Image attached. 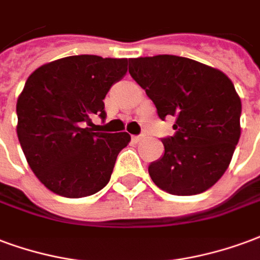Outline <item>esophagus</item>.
<instances>
[{"mask_svg":"<svg viewBox=\"0 0 260 260\" xmlns=\"http://www.w3.org/2000/svg\"><path fill=\"white\" fill-rule=\"evenodd\" d=\"M143 138H144V136H133L132 137V141L133 143H140V141H143Z\"/></svg>","mask_w":260,"mask_h":260,"instance_id":"esophagus-1","label":"esophagus"}]
</instances>
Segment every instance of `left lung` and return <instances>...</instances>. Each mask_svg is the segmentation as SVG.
<instances>
[{"instance_id":"1","label":"left lung","mask_w":260,"mask_h":260,"mask_svg":"<svg viewBox=\"0 0 260 260\" xmlns=\"http://www.w3.org/2000/svg\"><path fill=\"white\" fill-rule=\"evenodd\" d=\"M128 73L145 90L159 117H176L173 137L148 173L160 190L195 195L217 183L241 136V100L221 70L190 58L155 55L128 59Z\"/></svg>"}]
</instances>
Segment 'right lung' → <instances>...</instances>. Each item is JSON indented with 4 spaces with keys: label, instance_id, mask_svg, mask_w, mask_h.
<instances>
[{
    "label": "right lung",
    "instance_id": "1",
    "mask_svg": "<svg viewBox=\"0 0 260 260\" xmlns=\"http://www.w3.org/2000/svg\"><path fill=\"white\" fill-rule=\"evenodd\" d=\"M126 72V58L75 55L40 66L26 80L16 133L30 169L50 191L83 198L108 184L130 136L86 126L92 115L105 117L104 98Z\"/></svg>",
    "mask_w": 260,
    "mask_h": 260
}]
</instances>
